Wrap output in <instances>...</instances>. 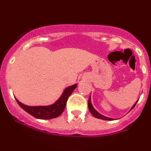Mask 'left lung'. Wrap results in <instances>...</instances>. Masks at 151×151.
Instances as JSON below:
<instances>
[{
  "label": "left lung",
  "instance_id": "obj_1",
  "mask_svg": "<svg viewBox=\"0 0 151 151\" xmlns=\"http://www.w3.org/2000/svg\"><path fill=\"white\" fill-rule=\"evenodd\" d=\"M138 101H137L136 102V103L134 104V105L133 106L132 108H131V109H132L133 108V107H134L135 106H136V103H137V102H138ZM88 107H89L90 113L92 114V115H93L94 117L97 118V119H103V120H106V121H111V120H113V119H110V118L104 116H102V115H101V114H99L98 112L96 111L94 109H93V107L92 106V105H91V98H90V97H89V101H88Z\"/></svg>",
  "mask_w": 151,
  "mask_h": 151
}]
</instances>
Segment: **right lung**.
I'll list each match as a JSON object with an SVG mask.
<instances>
[{
  "mask_svg": "<svg viewBox=\"0 0 151 151\" xmlns=\"http://www.w3.org/2000/svg\"><path fill=\"white\" fill-rule=\"evenodd\" d=\"M76 87H77V84L67 87V89H65L64 93H62L61 97L54 104L46 106H29L22 104L16 98L15 99L19 106L23 110H25L27 113L32 115L36 119H51L59 116L63 113L68 97L70 96L71 93L73 92Z\"/></svg>",
  "mask_w": 151,
  "mask_h": 151,
  "instance_id": "right-lung-1",
  "label": "right lung"
}]
</instances>
